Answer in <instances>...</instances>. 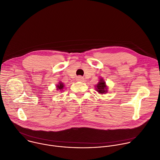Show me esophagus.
<instances>
[{
  "instance_id": "esophagus-1",
  "label": "esophagus",
  "mask_w": 160,
  "mask_h": 160,
  "mask_svg": "<svg viewBox=\"0 0 160 160\" xmlns=\"http://www.w3.org/2000/svg\"><path fill=\"white\" fill-rule=\"evenodd\" d=\"M84 80V79L81 76H79L77 78V81H83Z\"/></svg>"
}]
</instances>
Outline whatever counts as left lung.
Listing matches in <instances>:
<instances>
[{"instance_id":"1","label":"left lung","mask_w":160,"mask_h":160,"mask_svg":"<svg viewBox=\"0 0 160 160\" xmlns=\"http://www.w3.org/2000/svg\"><path fill=\"white\" fill-rule=\"evenodd\" d=\"M96 89L100 94H106L108 92V87L106 85V82H104L102 78H101L99 82L96 84Z\"/></svg>"}]
</instances>
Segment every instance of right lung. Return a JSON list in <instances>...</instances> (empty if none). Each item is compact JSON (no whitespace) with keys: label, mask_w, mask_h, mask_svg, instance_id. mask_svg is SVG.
<instances>
[{"label":"right lung","mask_w":160,"mask_h":160,"mask_svg":"<svg viewBox=\"0 0 160 160\" xmlns=\"http://www.w3.org/2000/svg\"><path fill=\"white\" fill-rule=\"evenodd\" d=\"M57 89L58 90H60V91H62V89H64V85L62 82H59V84L57 85Z\"/></svg>","instance_id":"add662e5"}]
</instances>
